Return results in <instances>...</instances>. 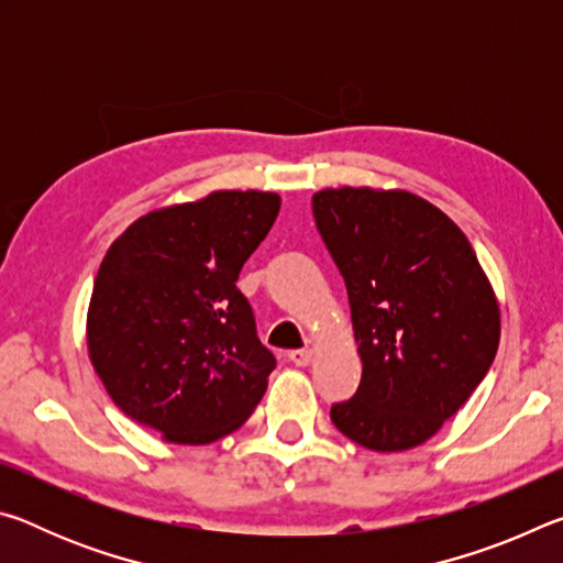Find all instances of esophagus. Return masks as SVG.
Masks as SVG:
<instances>
[{
    "label": "esophagus",
    "instance_id": "1",
    "mask_svg": "<svg viewBox=\"0 0 563 563\" xmlns=\"http://www.w3.org/2000/svg\"><path fill=\"white\" fill-rule=\"evenodd\" d=\"M288 360L292 362V365H298V367H308L310 362H312V350L310 347H302V350H292L290 355H288Z\"/></svg>",
    "mask_w": 563,
    "mask_h": 563
}]
</instances>
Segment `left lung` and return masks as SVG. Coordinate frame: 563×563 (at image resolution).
Returning a JSON list of instances; mask_svg holds the SVG:
<instances>
[{"mask_svg": "<svg viewBox=\"0 0 563 563\" xmlns=\"http://www.w3.org/2000/svg\"><path fill=\"white\" fill-rule=\"evenodd\" d=\"M312 216L345 280L362 379L332 424L373 452H405L442 430L501 335L487 273L450 216L402 188L342 186Z\"/></svg>", "mask_w": 563, "mask_h": 563, "instance_id": "left-lung-1", "label": "left lung"}]
</instances>
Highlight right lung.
Returning a JSON list of instances; mask_svg holds the SVG:
<instances>
[{
  "label": "right lung",
  "instance_id": "right-lung-1",
  "mask_svg": "<svg viewBox=\"0 0 563 563\" xmlns=\"http://www.w3.org/2000/svg\"><path fill=\"white\" fill-rule=\"evenodd\" d=\"M278 211L271 190H213L141 216L103 255L89 360L113 402L161 440H221L268 389L275 357L235 280Z\"/></svg>",
  "mask_w": 563,
  "mask_h": 563
}]
</instances>
